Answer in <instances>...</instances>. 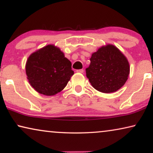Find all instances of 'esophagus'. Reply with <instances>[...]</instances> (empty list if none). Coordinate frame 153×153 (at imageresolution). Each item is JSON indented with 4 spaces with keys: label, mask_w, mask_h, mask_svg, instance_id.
<instances>
[{
    "label": "esophagus",
    "mask_w": 153,
    "mask_h": 153,
    "mask_svg": "<svg viewBox=\"0 0 153 153\" xmlns=\"http://www.w3.org/2000/svg\"><path fill=\"white\" fill-rule=\"evenodd\" d=\"M76 72H78V73H83V69H81V70H76Z\"/></svg>",
    "instance_id": "34e87169"
}]
</instances>
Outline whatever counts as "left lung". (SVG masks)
Segmentation results:
<instances>
[{
	"label": "left lung",
	"instance_id": "8db88e82",
	"mask_svg": "<svg viewBox=\"0 0 153 153\" xmlns=\"http://www.w3.org/2000/svg\"><path fill=\"white\" fill-rule=\"evenodd\" d=\"M86 76L94 88L104 93H114L123 86L129 74L126 57L118 48L107 45L92 54Z\"/></svg>",
	"mask_w": 153,
	"mask_h": 153
}]
</instances>
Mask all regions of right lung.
Listing matches in <instances>:
<instances>
[{
    "instance_id": "add662e5",
    "label": "right lung",
    "mask_w": 153,
    "mask_h": 153,
    "mask_svg": "<svg viewBox=\"0 0 153 153\" xmlns=\"http://www.w3.org/2000/svg\"><path fill=\"white\" fill-rule=\"evenodd\" d=\"M26 72L31 86L47 96L54 95L62 91L74 74L71 62L59 48L52 45L29 56Z\"/></svg>"
}]
</instances>
